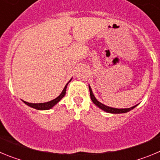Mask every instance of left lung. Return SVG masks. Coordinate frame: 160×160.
Segmentation results:
<instances>
[{
    "mask_svg": "<svg viewBox=\"0 0 160 160\" xmlns=\"http://www.w3.org/2000/svg\"><path fill=\"white\" fill-rule=\"evenodd\" d=\"M89 90H90V98H91L93 102H94L98 107H99L100 109H102V111H106V112L111 113V114H122V113H127L128 112V111H131V110H132V109L135 108V107L137 106V105L134 106V107H131V108H125V109H118V108H113V107H107V106L104 105V104H102V103H101L100 102H98L97 99H96V98L94 97V95L93 94L92 90H91L90 86H89Z\"/></svg>",
    "mask_w": 160,
    "mask_h": 160,
    "instance_id": "8db88e82",
    "label": "left lung"
}]
</instances>
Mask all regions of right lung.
I'll list each match as a JSON object with an SVG mask.
<instances>
[{
  "label": "right lung",
  "instance_id": "add662e5",
  "mask_svg": "<svg viewBox=\"0 0 160 160\" xmlns=\"http://www.w3.org/2000/svg\"><path fill=\"white\" fill-rule=\"evenodd\" d=\"M70 81H71V79L69 81V82H70ZM69 82L65 86L64 89H63V90L62 91L60 95L58 96L56 98L51 100V101L47 102H43V103H29L25 101H23V102L26 104V105H28L30 107H32V108L36 109V110H41V111H43V110H49V109L53 108V107H54V106L56 105V104H57V103L58 102L60 101L63 97H64L65 94H66V87H67V85L69 84Z\"/></svg>",
  "mask_w": 160,
  "mask_h": 160
}]
</instances>
